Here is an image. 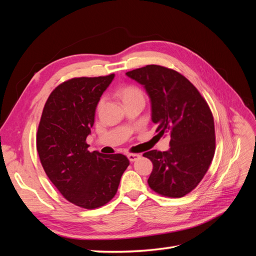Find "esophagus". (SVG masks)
<instances>
[{
	"instance_id": "obj_1",
	"label": "esophagus",
	"mask_w": 256,
	"mask_h": 256,
	"mask_svg": "<svg viewBox=\"0 0 256 256\" xmlns=\"http://www.w3.org/2000/svg\"><path fill=\"white\" fill-rule=\"evenodd\" d=\"M127 157H128V159H129L131 162H134V161H136L138 159L141 158V154H128Z\"/></svg>"
}]
</instances>
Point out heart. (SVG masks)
Masks as SVG:
<instances>
[{
	"instance_id": "obj_1",
	"label": "heart",
	"mask_w": 256,
	"mask_h": 256,
	"mask_svg": "<svg viewBox=\"0 0 256 256\" xmlns=\"http://www.w3.org/2000/svg\"><path fill=\"white\" fill-rule=\"evenodd\" d=\"M120 96L122 100L124 102V104L134 102V100H138V99H143L144 100L143 92L140 88H138L136 86L122 88L120 90ZM102 102H104V99L100 100L99 104H98V106H102Z\"/></svg>"
}]
</instances>
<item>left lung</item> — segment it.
Wrapping results in <instances>:
<instances>
[{"label":"left lung","mask_w":256,"mask_h":256,"mask_svg":"<svg viewBox=\"0 0 256 256\" xmlns=\"http://www.w3.org/2000/svg\"><path fill=\"white\" fill-rule=\"evenodd\" d=\"M126 74L148 95L157 136H170L168 150L143 154L154 166L147 182L161 196L182 198L203 180L212 161L216 138L212 111L194 85L173 69L147 65Z\"/></svg>","instance_id":"1"}]
</instances>
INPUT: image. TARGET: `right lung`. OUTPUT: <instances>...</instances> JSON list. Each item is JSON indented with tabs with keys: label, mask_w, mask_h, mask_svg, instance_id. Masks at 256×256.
I'll return each mask as SVG.
<instances>
[{
	"label": "right lung",
	"mask_w": 256,
	"mask_h": 256,
	"mask_svg": "<svg viewBox=\"0 0 256 256\" xmlns=\"http://www.w3.org/2000/svg\"><path fill=\"white\" fill-rule=\"evenodd\" d=\"M114 76H82L60 84L46 102L38 126L37 152L46 174L62 196L82 208H98L111 200L129 166L122 154L88 150L97 104Z\"/></svg>",
	"instance_id": "1"
}]
</instances>
